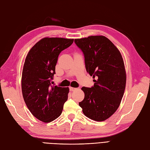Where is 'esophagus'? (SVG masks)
I'll return each mask as SVG.
<instances>
[{
    "instance_id": "1",
    "label": "esophagus",
    "mask_w": 150,
    "mask_h": 150,
    "mask_svg": "<svg viewBox=\"0 0 150 150\" xmlns=\"http://www.w3.org/2000/svg\"><path fill=\"white\" fill-rule=\"evenodd\" d=\"M69 90H70V91H75V90H77V88H73V87H71V86H70V87H69Z\"/></svg>"
}]
</instances>
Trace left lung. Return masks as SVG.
<instances>
[{"instance_id":"obj_1","label":"left lung","mask_w":150,"mask_h":150,"mask_svg":"<svg viewBox=\"0 0 150 150\" xmlns=\"http://www.w3.org/2000/svg\"><path fill=\"white\" fill-rule=\"evenodd\" d=\"M83 52L85 67L94 86L83 87L84 98L79 103L83 114L95 121H104L119 108L123 97L126 72L122 56L114 44L102 35L74 40Z\"/></svg>"}]
</instances>
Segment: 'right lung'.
<instances>
[{
    "label": "right lung",
    "instance_id": "obj_1",
    "mask_svg": "<svg viewBox=\"0 0 150 150\" xmlns=\"http://www.w3.org/2000/svg\"><path fill=\"white\" fill-rule=\"evenodd\" d=\"M74 39L45 37L35 43L24 63L21 89L27 107L36 119L48 123L62 114L69 88L52 86L60 52Z\"/></svg>",
    "mask_w": 150,
    "mask_h": 150
}]
</instances>
